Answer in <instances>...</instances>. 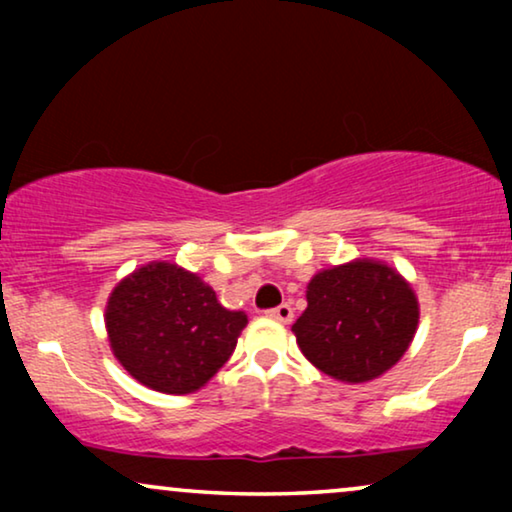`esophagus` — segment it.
Wrapping results in <instances>:
<instances>
[{
  "mask_svg": "<svg viewBox=\"0 0 512 512\" xmlns=\"http://www.w3.org/2000/svg\"><path fill=\"white\" fill-rule=\"evenodd\" d=\"M265 314H268L270 319H275V321H282V324H289V321L293 319V307H291L289 303H282V305L272 307V310H268V312H265Z\"/></svg>",
  "mask_w": 512,
  "mask_h": 512,
  "instance_id": "obj_1",
  "label": "esophagus"
}]
</instances>
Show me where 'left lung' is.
I'll use <instances>...</instances> for the list:
<instances>
[{
  "instance_id": "1",
  "label": "left lung",
  "mask_w": 512,
  "mask_h": 512,
  "mask_svg": "<svg viewBox=\"0 0 512 512\" xmlns=\"http://www.w3.org/2000/svg\"><path fill=\"white\" fill-rule=\"evenodd\" d=\"M419 321L412 286L370 258L321 270L307 284V310L291 331L300 352L340 382H370L408 352Z\"/></svg>"
}]
</instances>
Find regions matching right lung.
<instances>
[{"mask_svg":"<svg viewBox=\"0 0 512 512\" xmlns=\"http://www.w3.org/2000/svg\"><path fill=\"white\" fill-rule=\"evenodd\" d=\"M104 321L114 356L137 382L184 396L230 359L247 314L226 310L193 272L156 261L116 284Z\"/></svg>","mask_w":512,"mask_h":512,"instance_id":"add662e5","label":"right lung"}]
</instances>
